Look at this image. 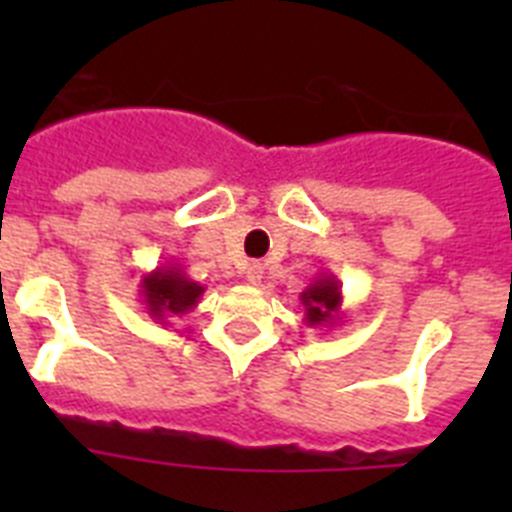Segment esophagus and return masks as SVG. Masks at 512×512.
Listing matches in <instances>:
<instances>
[{
    "instance_id": "1",
    "label": "esophagus",
    "mask_w": 512,
    "mask_h": 512,
    "mask_svg": "<svg viewBox=\"0 0 512 512\" xmlns=\"http://www.w3.org/2000/svg\"><path fill=\"white\" fill-rule=\"evenodd\" d=\"M246 279H248V282H251V284H259L261 279H264V266H261L259 261H253V264H248Z\"/></svg>"
}]
</instances>
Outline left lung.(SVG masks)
Here are the masks:
<instances>
[{
  "mask_svg": "<svg viewBox=\"0 0 512 512\" xmlns=\"http://www.w3.org/2000/svg\"><path fill=\"white\" fill-rule=\"evenodd\" d=\"M300 302L305 305V323L307 328H328L341 320V305H343V292L341 282L336 274L323 271L315 282L307 284L302 289Z\"/></svg>",
  "mask_w": 512,
  "mask_h": 512,
  "instance_id": "8db88e82",
  "label": "left lung"
}]
</instances>
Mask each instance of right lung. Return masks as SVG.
<instances>
[{"label": "right lung", "mask_w": 512, "mask_h": 512, "mask_svg": "<svg viewBox=\"0 0 512 512\" xmlns=\"http://www.w3.org/2000/svg\"><path fill=\"white\" fill-rule=\"evenodd\" d=\"M205 284L187 277L184 266L161 264L140 279V300L146 312L156 323L169 325L171 318H182L184 312L194 310L205 295Z\"/></svg>", "instance_id": "add662e5"}]
</instances>
